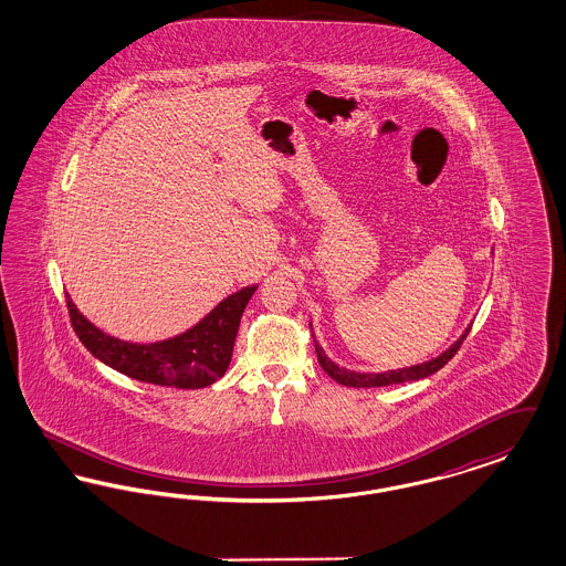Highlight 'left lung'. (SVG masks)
<instances>
[{
  "label": "left lung",
  "instance_id": "1",
  "mask_svg": "<svg viewBox=\"0 0 566 566\" xmlns=\"http://www.w3.org/2000/svg\"><path fill=\"white\" fill-rule=\"evenodd\" d=\"M471 326L460 335L457 344H452L443 354H439L437 358H432L429 363L422 365H413V367H405V369H397V371H384V374H356V371H348L339 365H335L323 348L316 344V354H318V363L328 376L333 377L335 381L350 386V388H377V386H390V384H403V381H413V379H422V377L432 376L437 374L443 365H448V360L454 358V354L460 350L462 342L467 339Z\"/></svg>",
  "mask_w": 566,
  "mask_h": 566
}]
</instances>
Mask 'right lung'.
Returning a JSON list of instances; mask_svg holds the SVG:
<instances>
[{"label":"right lung","instance_id":"right-lung-1","mask_svg":"<svg viewBox=\"0 0 566 566\" xmlns=\"http://www.w3.org/2000/svg\"><path fill=\"white\" fill-rule=\"evenodd\" d=\"M254 291L256 286H245L235 295L220 301L201 323L195 324L187 333L148 346L109 337L82 316L70 295H65V301L82 346L112 369L146 384L203 388L224 376L231 363L243 310Z\"/></svg>","mask_w":566,"mask_h":566}]
</instances>
